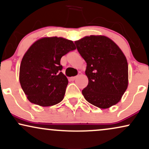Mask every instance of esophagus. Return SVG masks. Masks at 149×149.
Wrapping results in <instances>:
<instances>
[{
  "label": "esophagus",
  "mask_w": 149,
  "mask_h": 149,
  "mask_svg": "<svg viewBox=\"0 0 149 149\" xmlns=\"http://www.w3.org/2000/svg\"><path fill=\"white\" fill-rule=\"evenodd\" d=\"M77 78V76H74V77H71L70 79H71V80H75Z\"/></svg>",
  "instance_id": "1"
}]
</instances>
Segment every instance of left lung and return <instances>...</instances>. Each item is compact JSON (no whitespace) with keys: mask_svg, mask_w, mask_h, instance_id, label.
Instances as JSON below:
<instances>
[{"mask_svg":"<svg viewBox=\"0 0 149 149\" xmlns=\"http://www.w3.org/2000/svg\"><path fill=\"white\" fill-rule=\"evenodd\" d=\"M75 44L87 63L89 82L82 91L84 97L99 108L115 105L128 87V66L123 52L105 36L91 35Z\"/></svg>","mask_w":149,"mask_h":149,"instance_id":"obj_1","label":"left lung"}]
</instances>
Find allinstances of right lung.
I'll return each mask as SVG.
<instances>
[{
  "label": "right lung",
  "instance_id": "right-lung-1",
  "mask_svg": "<svg viewBox=\"0 0 149 149\" xmlns=\"http://www.w3.org/2000/svg\"><path fill=\"white\" fill-rule=\"evenodd\" d=\"M75 49L72 41L56 37L40 39L30 46L21 61L19 81L31 103L51 106L62 101L68 80L60 60Z\"/></svg>",
  "mask_w": 149,
  "mask_h": 149
}]
</instances>
